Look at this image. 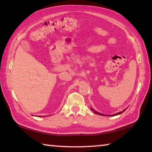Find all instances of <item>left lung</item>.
<instances>
[{
    "mask_svg": "<svg viewBox=\"0 0 152 152\" xmlns=\"http://www.w3.org/2000/svg\"><path fill=\"white\" fill-rule=\"evenodd\" d=\"M91 109H92V111H94V113H96V114H97V115H103V114H101V113H98V112H96V110H94L93 109H92V108H91ZM125 110H126V109H125V110H123V111H121V112L117 113H116V114H115V115H112V116H114V115H119V114H121V113H122L123 112H124ZM104 116H105V115H104ZM110 116H111V115H110Z\"/></svg>",
    "mask_w": 152,
    "mask_h": 152,
    "instance_id": "left-lung-1",
    "label": "left lung"
}]
</instances>
